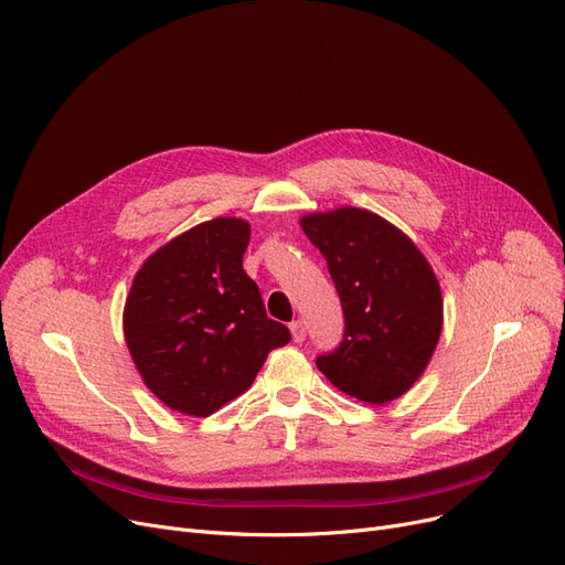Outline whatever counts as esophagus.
Wrapping results in <instances>:
<instances>
[{"label": "esophagus", "mask_w": 565, "mask_h": 565, "mask_svg": "<svg viewBox=\"0 0 565 565\" xmlns=\"http://www.w3.org/2000/svg\"><path fill=\"white\" fill-rule=\"evenodd\" d=\"M289 331H291V338H295V343H301L306 338V324L303 320H295L289 324Z\"/></svg>", "instance_id": "obj_1"}]
</instances>
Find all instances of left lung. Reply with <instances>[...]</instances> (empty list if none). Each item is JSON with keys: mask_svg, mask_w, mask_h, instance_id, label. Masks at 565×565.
I'll return each instance as SVG.
<instances>
[{"mask_svg": "<svg viewBox=\"0 0 565 565\" xmlns=\"http://www.w3.org/2000/svg\"><path fill=\"white\" fill-rule=\"evenodd\" d=\"M301 230L324 255L345 335L318 369L333 387L373 405L408 392L443 331V295L419 247L385 217L343 206L308 213Z\"/></svg>", "mask_w": 565, "mask_h": 565, "instance_id": "8db88e82", "label": "left lung"}]
</instances>
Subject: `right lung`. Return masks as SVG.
I'll return each mask as SVG.
<instances>
[{"mask_svg":"<svg viewBox=\"0 0 565 565\" xmlns=\"http://www.w3.org/2000/svg\"><path fill=\"white\" fill-rule=\"evenodd\" d=\"M250 222L215 217L171 238L134 276L122 329L146 387L171 411L209 417L253 385L289 329L266 318L243 270Z\"/></svg>","mask_w":565,"mask_h":565,"instance_id":"1","label":"right lung"}]
</instances>
